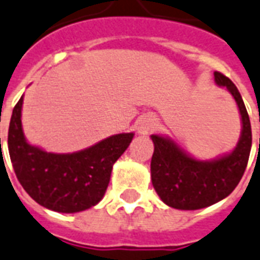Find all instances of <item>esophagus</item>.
<instances>
[{"mask_svg": "<svg viewBox=\"0 0 260 260\" xmlns=\"http://www.w3.org/2000/svg\"><path fill=\"white\" fill-rule=\"evenodd\" d=\"M156 126V120L154 118L150 115L142 116L138 122V126H137V130L140 134H148L149 132H152L153 128Z\"/></svg>", "mask_w": 260, "mask_h": 260, "instance_id": "34e87169", "label": "esophagus"}]
</instances>
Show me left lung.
Returning a JSON list of instances; mask_svg holds the SVG:
<instances>
[{
  "mask_svg": "<svg viewBox=\"0 0 260 260\" xmlns=\"http://www.w3.org/2000/svg\"><path fill=\"white\" fill-rule=\"evenodd\" d=\"M218 85L226 86L236 100L243 130L232 153L213 161L190 157L168 138L152 136L154 144L150 174L154 190L168 206L180 210H197L226 198L240 182L248 162L252 133L244 102L236 85L220 72H214Z\"/></svg>",
  "mask_w": 260,
  "mask_h": 260,
  "instance_id": "1",
  "label": "left lung"
}]
</instances>
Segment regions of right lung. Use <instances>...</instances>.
I'll use <instances>...</instances> for the list:
<instances>
[{
	"label": "right lung",
	"mask_w": 260,
	"mask_h": 260,
	"mask_svg": "<svg viewBox=\"0 0 260 260\" xmlns=\"http://www.w3.org/2000/svg\"><path fill=\"white\" fill-rule=\"evenodd\" d=\"M23 96L13 108L8 148L20 184L35 202L59 213H77L100 202L114 162L132 142L133 133L100 141L81 152L57 154L32 146L21 128Z\"/></svg>",
	"instance_id": "add662e5"
}]
</instances>
